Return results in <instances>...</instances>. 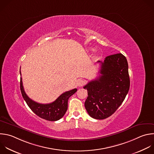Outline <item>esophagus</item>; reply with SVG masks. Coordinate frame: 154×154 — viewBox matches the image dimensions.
<instances>
[{
	"mask_svg": "<svg viewBox=\"0 0 154 154\" xmlns=\"http://www.w3.org/2000/svg\"><path fill=\"white\" fill-rule=\"evenodd\" d=\"M85 84V81L83 80H82V79L78 80L77 82V85L79 86H82Z\"/></svg>",
	"mask_w": 154,
	"mask_h": 154,
	"instance_id": "esophagus-1",
	"label": "esophagus"
}]
</instances>
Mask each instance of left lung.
Masks as SVG:
<instances>
[{"mask_svg":"<svg viewBox=\"0 0 154 154\" xmlns=\"http://www.w3.org/2000/svg\"><path fill=\"white\" fill-rule=\"evenodd\" d=\"M101 65L100 76L83 88L88 97L85 106L95 119L103 120L112 115L124 101L130 86L128 63L122 54L107 56Z\"/></svg>","mask_w":154,"mask_h":154,"instance_id":"left-lung-1","label":"left lung"}]
</instances>
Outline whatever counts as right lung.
I'll return each instance as SVG.
<instances>
[{"label":"right lung","mask_w":154,"mask_h":154,"mask_svg":"<svg viewBox=\"0 0 154 154\" xmlns=\"http://www.w3.org/2000/svg\"><path fill=\"white\" fill-rule=\"evenodd\" d=\"M20 74L21 75L20 71ZM20 86L22 97L32 111L39 117L48 121H57L63 117L68 109V101L69 98L77 91L75 88L66 91L60 95L52 103L41 104L33 101L26 95L23 89L22 77H20Z\"/></svg>","instance_id":"right-lung-1"}]
</instances>
